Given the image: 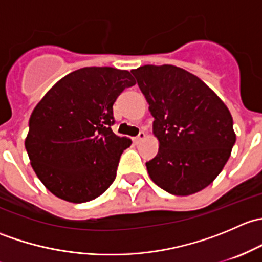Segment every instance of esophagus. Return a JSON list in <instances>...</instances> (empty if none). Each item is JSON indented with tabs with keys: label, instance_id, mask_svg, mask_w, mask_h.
<instances>
[{
	"label": "esophagus",
	"instance_id": "obj_1",
	"mask_svg": "<svg viewBox=\"0 0 262 262\" xmlns=\"http://www.w3.org/2000/svg\"><path fill=\"white\" fill-rule=\"evenodd\" d=\"M144 138H146V133H144V132H141V133L138 134V137H136V138H133V141H134V143L138 144L139 142L143 141Z\"/></svg>",
	"mask_w": 262,
	"mask_h": 262
}]
</instances>
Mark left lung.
I'll return each mask as SVG.
<instances>
[{"mask_svg":"<svg viewBox=\"0 0 262 262\" xmlns=\"http://www.w3.org/2000/svg\"><path fill=\"white\" fill-rule=\"evenodd\" d=\"M155 118L158 153L149 178L172 195L200 191L221 173L236 143L228 107L199 77L171 64L132 70Z\"/></svg>","mask_w":262,"mask_h":262,"instance_id":"1","label":"left lung"}]
</instances>
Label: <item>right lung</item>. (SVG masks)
<instances>
[{"label": "right lung", "instance_id": "1", "mask_svg": "<svg viewBox=\"0 0 262 262\" xmlns=\"http://www.w3.org/2000/svg\"><path fill=\"white\" fill-rule=\"evenodd\" d=\"M134 84L128 71L84 67L64 76L39 101L29 120L25 148L52 194L86 203L109 189L121 153L132 144L112 130L113 105Z\"/></svg>", "mask_w": 262, "mask_h": 262}]
</instances>
